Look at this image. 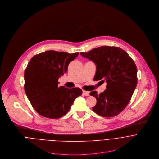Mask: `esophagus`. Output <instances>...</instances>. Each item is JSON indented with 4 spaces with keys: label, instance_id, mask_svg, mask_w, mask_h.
<instances>
[{
    "label": "esophagus",
    "instance_id": "esophagus-1",
    "mask_svg": "<svg viewBox=\"0 0 159 159\" xmlns=\"http://www.w3.org/2000/svg\"><path fill=\"white\" fill-rule=\"evenodd\" d=\"M83 94H84V95H85V96H86V97L89 96V91H83Z\"/></svg>",
    "mask_w": 159,
    "mask_h": 159
}]
</instances>
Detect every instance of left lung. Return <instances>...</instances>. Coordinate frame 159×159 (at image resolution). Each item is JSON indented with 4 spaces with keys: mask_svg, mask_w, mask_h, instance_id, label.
<instances>
[{
    "mask_svg": "<svg viewBox=\"0 0 159 159\" xmlns=\"http://www.w3.org/2000/svg\"><path fill=\"white\" fill-rule=\"evenodd\" d=\"M80 54L96 65L94 81L102 80L107 84L100 94L91 91L97 99L92 110L103 117H112L127 106L137 84V69L133 59L118 47L102 46Z\"/></svg>",
    "mask_w": 159,
    "mask_h": 159,
    "instance_id": "1",
    "label": "left lung"
}]
</instances>
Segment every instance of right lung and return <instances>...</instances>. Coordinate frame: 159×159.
Listing matches in <instances>:
<instances>
[{"instance_id": "add662e5", "label": "right lung", "mask_w": 159, "mask_h": 159, "mask_svg": "<svg viewBox=\"0 0 159 159\" xmlns=\"http://www.w3.org/2000/svg\"><path fill=\"white\" fill-rule=\"evenodd\" d=\"M79 53L47 51L29 61L24 72V90L34 110L41 116L56 119L65 115L82 94L79 88L58 86V79L67 72Z\"/></svg>"}]
</instances>
